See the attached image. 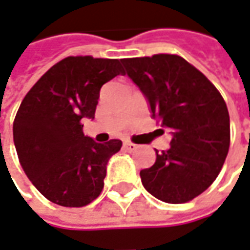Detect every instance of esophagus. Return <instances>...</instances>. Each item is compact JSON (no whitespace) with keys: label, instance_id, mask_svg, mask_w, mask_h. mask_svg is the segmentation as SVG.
<instances>
[{"label":"esophagus","instance_id":"esophagus-1","mask_svg":"<svg viewBox=\"0 0 250 250\" xmlns=\"http://www.w3.org/2000/svg\"><path fill=\"white\" fill-rule=\"evenodd\" d=\"M125 149L127 150V152H134V150H137L138 149V146L135 145V144H131V142H125Z\"/></svg>","mask_w":250,"mask_h":250}]
</instances>
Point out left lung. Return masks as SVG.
I'll use <instances>...</instances> for the list:
<instances>
[{
    "instance_id": "1",
    "label": "left lung",
    "mask_w": 250,
    "mask_h": 250,
    "mask_svg": "<svg viewBox=\"0 0 250 250\" xmlns=\"http://www.w3.org/2000/svg\"><path fill=\"white\" fill-rule=\"evenodd\" d=\"M125 74L149 103L152 118L171 130L167 150L142 169L144 188L164 203L200 196L229 153L230 116L223 97L203 72L176 54L123 59Z\"/></svg>"
}]
</instances>
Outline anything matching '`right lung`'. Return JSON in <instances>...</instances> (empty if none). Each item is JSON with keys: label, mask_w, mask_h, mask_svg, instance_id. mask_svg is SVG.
I'll use <instances>...</instances> for the list:
<instances>
[{"label": "right lung", "mask_w": 250, "mask_h": 250, "mask_svg": "<svg viewBox=\"0 0 250 250\" xmlns=\"http://www.w3.org/2000/svg\"><path fill=\"white\" fill-rule=\"evenodd\" d=\"M116 59L67 57L41 78L13 122L19 161L32 185L61 207H84L101 194L106 164L120 139L98 144L83 134L94 119L103 84L125 75Z\"/></svg>", "instance_id": "right-lung-1"}]
</instances>
